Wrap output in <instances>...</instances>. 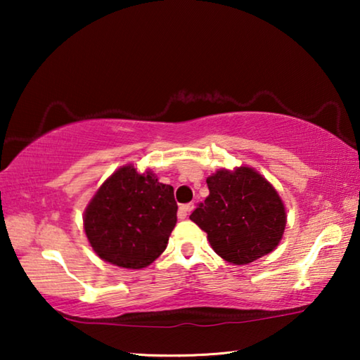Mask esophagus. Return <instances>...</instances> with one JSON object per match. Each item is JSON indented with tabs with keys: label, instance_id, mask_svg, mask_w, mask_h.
<instances>
[{
	"label": "esophagus",
	"instance_id": "1",
	"mask_svg": "<svg viewBox=\"0 0 360 360\" xmlns=\"http://www.w3.org/2000/svg\"><path fill=\"white\" fill-rule=\"evenodd\" d=\"M192 210H193V203H187V205L179 206V217L186 219L187 214H191Z\"/></svg>",
	"mask_w": 360,
	"mask_h": 360
}]
</instances>
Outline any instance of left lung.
Returning <instances> with one entry per match:
<instances>
[{
  "label": "left lung",
  "mask_w": 360,
  "mask_h": 360,
  "mask_svg": "<svg viewBox=\"0 0 360 360\" xmlns=\"http://www.w3.org/2000/svg\"><path fill=\"white\" fill-rule=\"evenodd\" d=\"M210 195L191 214L224 260L246 265L276 249L285 208L276 188L254 168L219 169L206 179Z\"/></svg>",
  "instance_id": "1"
}]
</instances>
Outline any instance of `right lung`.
<instances>
[{
  "label": "right lung",
  "mask_w": 360,
  "mask_h": 360,
  "mask_svg": "<svg viewBox=\"0 0 360 360\" xmlns=\"http://www.w3.org/2000/svg\"><path fill=\"white\" fill-rule=\"evenodd\" d=\"M178 205L173 187L125 165L103 182L84 212V230L100 259L139 270L167 249Z\"/></svg>",
  "instance_id": "obj_1"
}]
</instances>
